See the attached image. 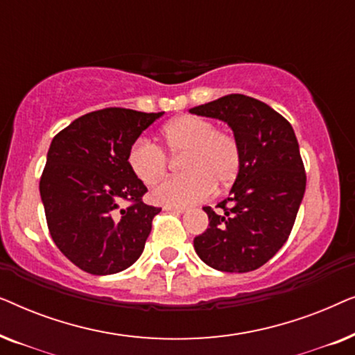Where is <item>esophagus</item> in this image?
<instances>
[{
    "label": "esophagus",
    "instance_id": "esophagus-1",
    "mask_svg": "<svg viewBox=\"0 0 355 355\" xmlns=\"http://www.w3.org/2000/svg\"><path fill=\"white\" fill-rule=\"evenodd\" d=\"M164 211H173V213H184L187 210L186 207H173V205H164L163 207Z\"/></svg>",
    "mask_w": 355,
    "mask_h": 355
}]
</instances>
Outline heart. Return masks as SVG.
Returning a JSON list of instances; mask_svg holds the SVG:
<instances>
[{"mask_svg":"<svg viewBox=\"0 0 355 355\" xmlns=\"http://www.w3.org/2000/svg\"><path fill=\"white\" fill-rule=\"evenodd\" d=\"M162 142L173 155L184 153L181 178L168 179L155 187L157 203L186 207L210 196L213 187H227L241 171V147L226 130H218L210 119L182 114L162 129ZM130 173L145 186H153L164 178L168 162L157 145L139 139L128 152Z\"/></svg>","mask_w":355,"mask_h":355,"instance_id":"obj_1","label":"heart"}]
</instances>
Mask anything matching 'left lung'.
I'll use <instances>...</instances> for the list:
<instances>
[{
	"mask_svg": "<svg viewBox=\"0 0 355 355\" xmlns=\"http://www.w3.org/2000/svg\"><path fill=\"white\" fill-rule=\"evenodd\" d=\"M189 111L230 125L242 157L220 211L203 207L210 225L193 249L218 271H254L288 241L304 198L307 178L293 125L263 101L239 94Z\"/></svg>",
	"mask_w": 355,
	"mask_h": 355,
	"instance_id": "1",
	"label": "left lung"
}]
</instances>
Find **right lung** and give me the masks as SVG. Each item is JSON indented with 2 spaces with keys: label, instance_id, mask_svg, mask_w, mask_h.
<instances>
[{
  "label": "right lung",
  "instance_id": "1",
  "mask_svg": "<svg viewBox=\"0 0 355 355\" xmlns=\"http://www.w3.org/2000/svg\"><path fill=\"white\" fill-rule=\"evenodd\" d=\"M163 114L98 110L51 140L40 179L48 230L58 249L87 273H119L142 255L162 208L142 202L147 187L130 173L128 152ZM123 200L135 205L121 209Z\"/></svg>",
  "mask_w": 355,
  "mask_h": 355
}]
</instances>
